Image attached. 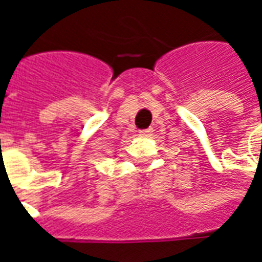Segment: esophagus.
Segmentation results:
<instances>
[{
    "label": "esophagus",
    "mask_w": 262,
    "mask_h": 262,
    "mask_svg": "<svg viewBox=\"0 0 262 262\" xmlns=\"http://www.w3.org/2000/svg\"><path fill=\"white\" fill-rule=\"evenodd\" d=\"M139 133H140V136H143V137H147V136H149L152 133V129H151V127H148V129H141Z\"/></svg>",
    "instance_id": "1"
}]
</instances>
